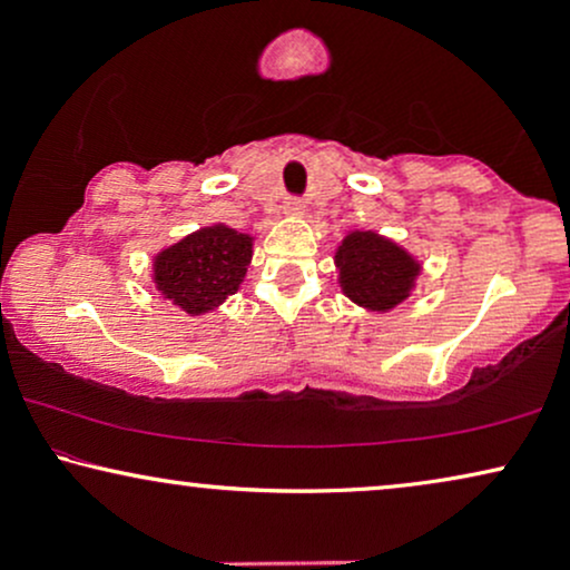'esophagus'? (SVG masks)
Wrapping results in <instances>:
<instances>
[{
	"mask_svg": "<svg viewBox=\"0 0 570 570\" xmlns=\"http://www.w3.org/2000/svg\"><path fill=\"white\" fill-rule=\"evenodd\" d=\"M283 209H285V215H291V217H301L303 215V202L301 199H295V197H287L285 199V205H283Z\"/></svg>",
	"mask_w": 570,
	"mask_h": 570,
	"instance_id": "obj_1",
	"label": "esophagus"
}]
</instances>
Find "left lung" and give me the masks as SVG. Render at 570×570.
Instances as JSON below:
<instances>
[{"instance_id":"8db88e82","label":"left lung","mask_w":570,"mask_h":570,"mask_svg":"<svg viewBox=\"0 0 570 570\" xmlns=\"http://www.w3.org/2000/svg\"><path fill=\"white\" fill-rule=\"evenodd\" d=\"M340 287L350 301L368 311H392L410 298L420 264L394 240L373 230H353L334 254Z\"/></svg>"}]
</instances>
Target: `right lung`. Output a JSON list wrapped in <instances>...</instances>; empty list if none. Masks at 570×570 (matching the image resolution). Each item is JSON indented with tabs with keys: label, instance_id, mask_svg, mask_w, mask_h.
I'll return each mask as SVG.
<instances>
[{
	"label": "right lung",
	"instance_id": "add662e5",
	"mask_svg": "<svg viewBox=\"0 0 570 570\" xmlns=\"http://www.w3.org/2000/svg\"><path fill=\"white\" fill-rule=\"evenodd\" d=\"M254 238L217 223L189 233L153 259V283L186 314L199 316L220 306L244 283Z\"/></svg>",
	"mask_w": 570,
	"mask_h": 570
}]
</instances>
